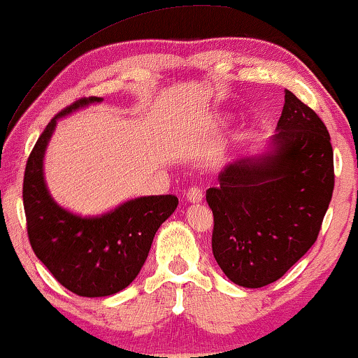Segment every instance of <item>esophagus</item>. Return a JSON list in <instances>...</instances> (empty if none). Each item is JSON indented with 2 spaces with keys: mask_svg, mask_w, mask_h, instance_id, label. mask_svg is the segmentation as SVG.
<instances>
[{
  "mask_svg": "<svg viewBox=\"0 0 358 358\" xmlns=\"http://www.w3.org/2000/svg\"><path fill=\"white\" fill-rule=\"evenodd\" d=\"M186 201L191 204H198L203 201V191L199 188H191L188 193H186Z\"/></svg>",
  "mask_w": 358,
  "mask_h": 358,
  "instance_id": "obj_1",
  "label": "esophagus"
}]
</instances>
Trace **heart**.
Returning <instances> with one entry per match:
<instances>
[{
    "mask_svg": "<svg viewBox=\"0 0 358 358\" xmlns=\"http://www.w3.org/2000/svg\"><path fill=\"white\" fill-rule=\"evenodd\" d=\"M222 120H224V118H217V122L220 123V122H222Z\"/></svg>",
    "mask_w": 358,
    "mask_h": 358,
    "instance_id": "b5f03b06",
    "label": "heart"
}]
</instances>
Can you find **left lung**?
Listing matches in <instances>:
<instances>
[{"label": "left lung", "mask_w": 358, "mask_h": 358, "mask_svg": "<svg viewBox=\"0 0 358 358\" xmlns=\"http://www.w3.org/2000/svg\"><path fill=\"white\" fill-rule=\"evenodd\" d=\"M264 150L225 165L206 191L214 214L213 253L240 287L280 279L318 238L334 189L328 129L285 89V103Z\"/></svg>", "instance_id": "obj_1"}]
</instances>
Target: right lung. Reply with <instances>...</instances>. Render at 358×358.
I'll use <instances>...</instances> for the list:
<instances>
[{"label": "right lung", "mask_w": 358, "mask_h": 358, "mask_svg": "<svg viewBox=\"0 0 358 358\" xmlns=\"http://www.w3.org/2000/svg\"><path fill=\"white\" fill-rule=\"evenodd\" d=\"M102 100L80 99L47 124L29 155L22 188L34 253L59 284L90 299L127 289L148 259L155 231L178 206V198L172 194L141 196L108 213L80 215L53 199L43 160L58 120Z\"/></svg>", "instance_id": "right-lung-1"}]
</instances>
